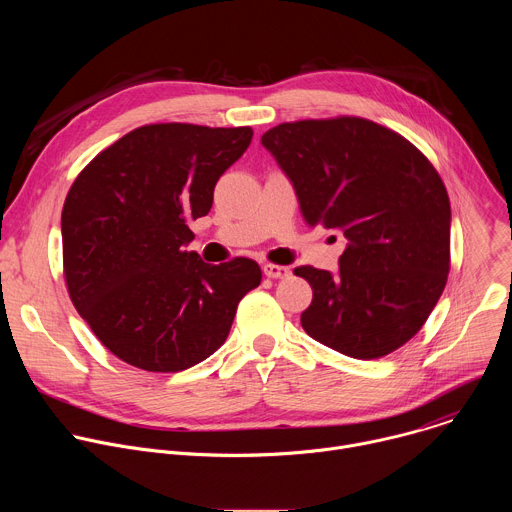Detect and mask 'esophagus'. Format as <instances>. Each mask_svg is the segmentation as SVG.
Returning <instances> with one entry per match:
<instances>
[{
  "instance_id": "obj_1",
  "label": "esophagus",
  "mask_w": 512,
  "mask_h": 512,
  "mask_svg": "<svg viewBox=\"0 0 512 512\" xmlns=\"http://www.w3.org/2000/svg\"><path fill=\"white\" fill-rule=\"evenodd\" d=\"M263 273L271 279H285L289 275V267L285 265H275V263H265Z\"/></svg>"
}]
</instances>
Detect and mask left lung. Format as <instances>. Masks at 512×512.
Listing matches in <instances>:
<instances>
[{"label": "left lung", "instance_id": "8db88e82", "mask_svg": "<svg viewBox=\"0 0 512 512\" xmlns=\"http://www.w3.org/2000/svg\"><path fill=\"white\" fill-rule=\"evenodd\" d=\"M261 143L306 225L346 237L336 273L294 269L314 289L302 328L360 360L403 346L448 281L452 210L440 174L405 137L360 117L281 123Z\"/></svg>", "mask_w": 512, "mask_h": 512}]
</instances>
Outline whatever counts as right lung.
Instances as JSON below:
<instances>
[{
  "mask_svg": "<svg viewBox=\"0 0 512 512\" xmlns=\"http://www.w3.org/2000/svg\"><path fill=\"white\" fill-rule=\"evenodd\" d=\"M251 127L156 123L103 150L62 208L68 294L123 362L178 373L221 348L237 306L261 283L251 259L208 265L186 251L190 221L249 148Z\"/></svg>",
  "mask_w": 512,
  "mask_h": 512,
  "instance_id": "right-lung-1",
  "label": "right lung"
}]
</instances>
